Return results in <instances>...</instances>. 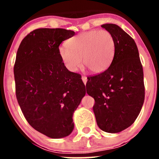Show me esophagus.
<instances>
[{
	"mask_svg": "<svg viewBox=\"0 0 159 159\" xmlns=\"http://www.w3.org/2000/svg\"><path fill=\"white\" fill-rule=\"evenodd\" d=\"M81 79H82V81H83L84 84H86V83H87V77H86V76H84V75H83L81 77Z\"/></svg>",
	"mask_w": 159,
	"mask_h": 159,
	"instance_id": "obj_1",
	"label": "esophagus"
}]
</instances>
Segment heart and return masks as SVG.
Instances as JSON below:
<instances>
[{"label":"heart","mask_w":159,"mask_h":159,"mask_svg":"<svg viewBox=\"0 0 159 159\" xmlns=\"http://www.w3.org/2000/svg\"><path fill=\"white\" fill-rule=\"evenodd\" d=\"M116 42L106 30L81 32L61 45L58 53L66 68L75 72L82 64L90 72L102 73L108 68L114 55Z\"/></svg>","instance_id":"obj_1"}]
</instances>
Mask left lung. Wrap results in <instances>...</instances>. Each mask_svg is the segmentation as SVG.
<instances>
[{"mask_svg": "<svg viewBox=\"0 0 159 159\" xmlns=\"http://www.w3.org/2000/svg\"><path fill=\"white\" fill-rule=\"evenodd\" d=\"M102 27L114 36L116 46L110 66L87 77V93L95 100L93 112L99 129L117 133L132 125L145 97L143 71L134 40L114 24Z\"/></svg>", "mask_w": 159, "mask_h": 159, "instance_id": "obj_1", "label": "left lung"}]
</instances>
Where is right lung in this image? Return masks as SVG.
I'll return each instance as SVG.
<instances>
[{
    "instance_id": "add662e5",
    "label": "right lung",
    "mask_w": 159,
    "mask_h": 159,
    "mask_svg": "<svg viewBox=\"0 0 159 159\" xmlns=\"http://www.w3.org/2000/svg\"><path fill=\"white\" fill-rule=\"evenodd\" d=\"M72 30L39 28L21 41L14 78L16 95L24 116L36 131L51 138L71 134L72 114L85 96L81 75L69 71L58 53Z\"/></svg>"
}]
</instances>
